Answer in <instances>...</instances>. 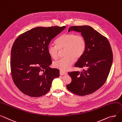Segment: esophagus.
Segmentation results:
<instances>
[{
    "label": "esophagus",
    "mask_w": 122,
    "mask_h": 122,
    "mask_svg": "<svg viewBox=\"0 0 122 122\" xmlns=\"http://www.w3.org/2000/svg\"><path fill=\"white\" fill-rule=\"evenodd\" d=\"M60 75L61 76L65 75H67V72H65V71H60Z\"/></svg>",
    "instance_id": "1"
}]
</instances>
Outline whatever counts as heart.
Listing matches in <instances>:
<instances>
[{"instance_id":"heart-1","label":"heart","mask_w":122,"mask_h":122,"mask_svg":"<svg viewBox=\"0 0 122 122\" xmlns=\"http://www.w3.org/2000/svg\"><path fill=\"white\" fill-rule=\"evenodd\" d=\"M56 45H48L47 51L54 59L58 58L59 51L64 49V58L53 63V66L62 71H68L76 60L79 59L83 54L86 48L84 38L73 33L63 34L55 41Z\"/></svg>"}]
</instances>
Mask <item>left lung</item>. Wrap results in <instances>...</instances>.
I'll return each instance as SVG.
<instances>
[{
	"label": "left lung",
	"mask_w": 122,
	"mask_h": 122,
	"mask_svg": "<svg viewBox=\"0 0 122 122\" xmlns=\"http://www.w3.org/2000/svg\"><path fill=\"white\" fill-rule=\"evenodd\" d=\"M71 30L80 32L85 40V51L75 65L85 69L68 72L71 82L66 87L76 95L86 96L98 90L106 81L113 61L112 49L107 38L90 26H72L68 32Z\"/></svg>",
	"instance_id": "1"
}]
</instances>
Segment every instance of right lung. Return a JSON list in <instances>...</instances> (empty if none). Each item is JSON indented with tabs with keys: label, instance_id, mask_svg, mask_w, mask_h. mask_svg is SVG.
<instances>
[{
	"label": "right lung",
	"instance_id": "add662e5",
	"mask_svg": "<svg viewBox=\"0 0 122 122\" xmlns=\"http://www.w3.org/2000/svg\"><path fill=\"white\" fill-rule=\"evenodd\" d=\"M66 26L37 27L20 35L11 52L10 66L13 81L23 94L42 96L50 91L59 70L49 66L51 62L47 47Z\"/></svg>",
	"mask_w": 122,
	"mask_h": 122
}]
</instances>
